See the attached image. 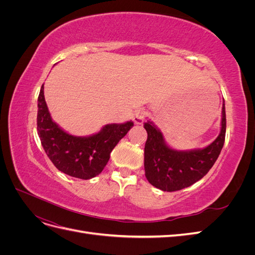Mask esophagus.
Returning <instances> with one entry per match:
<instances>
[{
    "label": "esophagus",
    "instance_id": "obj_1",
    "mask_svg": "<svg viewBox=\"0 0 255 255\" xmlns=\"http://www.w3.org/2000/svg\"><path fill=\"white\" fill-rule=\"evenodd\" d=\"M144 118H145V113L143 110H137L134 113L133 120L136 125H141V123L144 121Z\"/></svg>",
    "mask_w": 255,
    "mask_h": 255
}]
</instances>
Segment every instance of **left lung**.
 Listing matches in <instances>:
<instances>
[{
    "label": "left lung",
    "instance_id": "1",
    "mask_svg": "<svg viewBox=\"0 0 255 255\" xmlns=\"http://www.w3.org/2000/svg\"><path fill=\"white\" fill-rule=\"evenodd\" d=\"M148 133L144 144V172L146 180L163 191H176L195 184L210 171L217 160L226 139V107L222 104L221 129L218 137L203 149L177 151L169 146L163 133L144 122Z\"/></svg>",
    "mask_w": 255,
    "mask_h": 255
}]
</instances>
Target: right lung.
I'll list each match as a JSON object with an SVG mask.
<instances>
[{"label": "right lung", "mask_w": 255, "mask_h": 255, "mask_svg": "<svg viewBox=\"0 0 255 255\" xmlns=\"http://www.w3.org/2000/svg\"><path fill=\"white\" fill-rule=\"evenodd\" d=\"M133 126V121L111 123L94 135H70L52 120L45 103L43 85L40 89L37 113L38 135L54 166L70 176L89 180L101 173L111 152Z\"/></svg>", "instance_id": "obj_1"}]
</instances>
